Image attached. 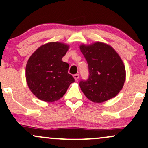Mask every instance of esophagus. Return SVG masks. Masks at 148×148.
I'll list each match as a JSON object with an SVG mask.
<instances>
[{"instance_id": "obj_1", "label": "esophagus", "mask_w": 148, "mask_h": 148, "mask_svg": "<svg viewBox=\"0 0 148 148\" xmlns=\"http://www.w3.org/2000/svg\"><path fill=\"white\" fill-rule=\"evenodd\" d=\"M74 79L76 80V81H78V79H79V74H74Z\"/></svg>"}]
</instances>
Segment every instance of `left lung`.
Returning <instances> with one entry per match:
<instances>
[{
	"instance_id": "1",
	"label": "left lung",
	"mask_w": 148,
	"mask_h": 148,
	"mask_svg": "<svg viewBox=\"0 0 148 148\" xmlns=\"http://www.w3.org/2000/svg\"><path fill=\"white\" fill-rule=\"evenodd\" d=\"M80 50L87 60L89 77L81 81V91L90 101L101 103L114 97L123 88L126 71L115 49L103 42L81 45Z\"/></svg>"
}]
</instances>
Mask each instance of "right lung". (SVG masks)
Returning <instances> with one entry per match:
<instances>
[{"instance_id": "right-lung-1", "label": "right lung", "mask_w": 148, "mask_h": 148, "mask_svg": "<svg viewBox=\"0 0 148 148\" xmlns=\"http://www.w3.org/2000/svg\"><path fill=\"white\" fill-rule=\"evenodd\" d=\"M69 47L61 42H49L39 47L28 59L25 67L26 82L39 99L46 102L57 101L74 82L68 73L69 64L62 60Z\"/></svg>"}]
</instances>
